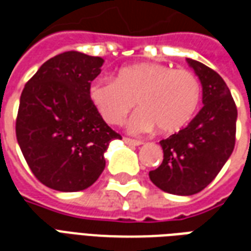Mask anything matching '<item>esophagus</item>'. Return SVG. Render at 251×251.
<instances>
[{"label":"esophagus","instance_id":"esophagus-1","mask_svg":"<svg viewBox=\"0 0 251 251\" xmlns=\"http://www.w3.org/2000/svg\"><path fill=\"white\" fill-rule=\"evenodd\" d=\"M124 141H125L127 145H133V147H138V145H142L141 140H133V138H129V137H124Z\"/></svg>","mask_w":251,"mask_h":251}]
</instances>
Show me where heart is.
I'll use <instances>...</instances> for the list:
<instances>
[{
  "instance_id": "heart-1",
  "label": "heart",
  "mask_w": 251,
  "mask_h": 251,
  "mask_svg": "<svg viewBox=\"0 0 251 251\" xmlns=\"http://www.w3.org/2000/svg\"><path fill=\"white\" fill-rule=\"evenodd\" d=\"M88 95L111 125H121L137 102L141 109L131 117L130 130L142 133L156 126L160 133L169 134L181 130L194 118L201 100V84L188 70L142 63L120 70L114 80H95Z\"/></svg>"
}]
</instances>
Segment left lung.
Instances as JSON below:
<instances>
[{
    "mask_svg": "<svg viewBox=\"0 0 251 251\" xmlns=\"http://www.w3.org/2000/svg\"><path fill=\"white\" fill-rule=\"evenodd\" d=\"M203 86V107L181 129L160 141L164 158L149 172L152 183L174 195H195L223 168L235 147L237 106L221 75L203 63L187 59Z\"/></svg>",
    "mask_w": 251,
    "mask_h": 251,
    "instance_id": "8db88e82",
    "label": "left lung"
}]
</instances>
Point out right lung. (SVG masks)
<instances>
[{
  "mask_svg": "<svg viewBox=\"0 0 251 251\" xmlns=\"http://www.w3.org/2000/svg\"><path fill=\"white\" fill-rule=\"evenodd\" d=\"M102 64V57L63 52L47 60L23 90L16 137L32 174L50 188H88L103 172L110 142L122 138L88 95Z\"/></svg>",
  "mask_w": 251,
  "mask_h": 251,
  "instance_id": "obj_1",
  "label": "right lung"
}]
</instances>
